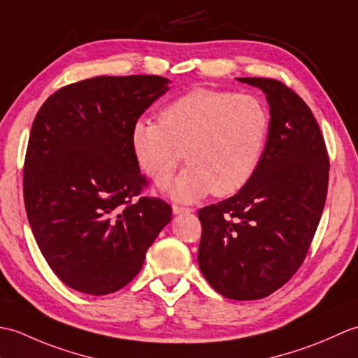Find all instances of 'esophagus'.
<instances>
[{"mask_svg":"<svg viewBox=\"0 0 358 358\" xmlns=\"http://www.w3.org/2000/svg\"><path fill=\"white\" fill-rule=\"evenodd\" d=\"M172 210L175 215H181V214H189V212H192V208H185V206H178V204H173Z\"/></svg>","mask_w":358,"mask_h":358,"instance_id":"1","label":"esophagus"}]
</instances>
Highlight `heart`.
I'll use <instances>...</instances> for the list:
<instances>
[{
  "instance_id": "heart-1",
  "label": "heart",
  "mask_w": 358,
  "mask_h": 358,
  "mask_svg": "<svg viewBox=\"0 0 358 358\" xmlns=\"http://www.w3.org/2000/svg\"><path fill=\"white\" fill-rule=\"evenodd\" d=\"M271 117L254 95L196 87L159 113L138 118L131 143L143 172L157 186L171 180L183 157L189 166L171 187L173 199L196 201L238 192L254 177L268 141Z\"/></svg>"
}]
</instances>
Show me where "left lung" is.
I'll use <instances>...</instances> for the list:
<instances>
[{
	"label": "left lung",
	"instance_id": "left-lung-1",
	"mask_svg": "<svg viewBox=\"0 0 358 358\" xmlns=\"http://www.w3.org/2000/svg\"><path fill=\"white\" fill-rule=\"evenodd\" d=\"M269 103L268 141L254 177L227 200L199 210V264L231 300H258L280 289L305 262L320 223L329 155L309 106L285 83L238 78Z\"/></svg>",
	"mask_w": 358,
	"mask_h": 358
}]
</instances>
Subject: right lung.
I'll use <instances>...</instances> for the list:
<instances>
[{"label": "right lung", "mask_w": 358, "mask_h": 358, "mask_svg": "<svg viewBox=\"0 0 358 358\" xmlns=\"http://www.w3.org/2000/svg\"><path fill=\"white\" fill-rule=\"evenodd\" d=\"M158 75L95 77L52 94L30 131L22 191L34 237L53 273L89 295L120 291L140 272L172 208L140 196L135 120L162 96Z\"/></svg>", "instance_id": "1"}]
</instances>
